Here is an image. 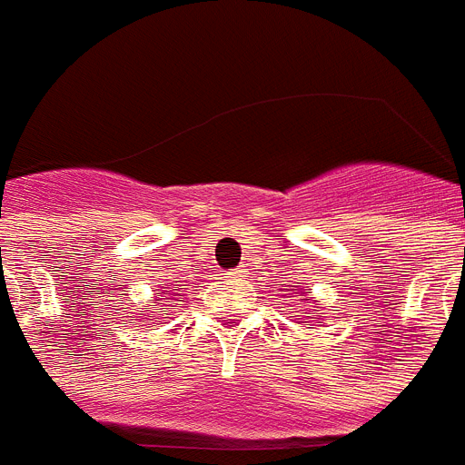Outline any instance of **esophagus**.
<instances>
[{"label": "esophagus", "instance_id": "esophagus-1", "mask_svg": "<svg viewBox=\"0 0 465 465\" xmlns=\"http://www.w3.org/2000/svg\"><path fill=\"white\" fill-rule=\"evenodd\" d=\"M243 274H245V272H243V269H232V272H226V281H241V279H243Z\"/></svg>", "mask_w": 465, "mask_h": 465}]
</instances>
